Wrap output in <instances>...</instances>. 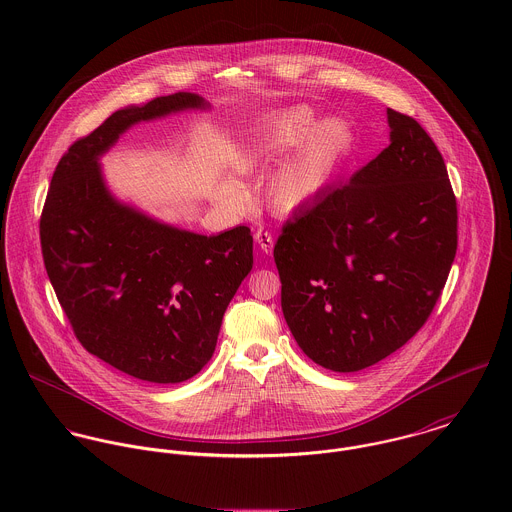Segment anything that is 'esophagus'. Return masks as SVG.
Returning <instances> with one entry per match:
<instances>
[{
	"label": "esophagus",
	"mask_w": 512,
	"mask_h": 512,
	"mask_svg": "<svg viewBox=\"0 0 512 512\" xmlns=\"http://www.w3.org/2000/svg\"><path fill=\"white\" fill-rule=\"evenodd\" d=\"M254 240L258 242V246H260V250H262V252L272 254V250H274V234H272L270 230H266V228H258V230H256V234H254Z\"/></svg>",
	"instance_id": "1"
}]
</instances>
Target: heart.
Returning a JSON list of instances; mask_svg holds the SVG:
<instances>
[{"instance_id":"1","label":"heart","mask_w":512,"mask_h":512,"mask_svg":"<svg viewBox=\"0 0 512 512\" xmlns=\"http://www.w3.org/2000/svg\"><path fill=\"white\" fill-rule=\"evenodd\" d=\"M270 183V205L290 215L315 201L331 183L339 163L353 146V134L341 120H323L305 106H288L268 116L242 147L246 167H268L292 151Z\"/></svg>"}]
</instances>
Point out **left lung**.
<instances>
[{
    "label": "left lung",
    "mask_w": 512,
    "mask_h": 512,
    "mask_svg": "<svg viewBox=\"0 0 512 512\" xmlns=\"http://www.w3.org/2000/svg\"><path fill=\"white\" fill-rule=\"evenodd\" d=\"M386 114L390 146L293 215L274 246L293 339L335 372L363 370L406 345L428 321L457 250V203L438 147L414 118Z\"/></svg>",
    "instance_id": "left-lung-1"
}]
</instances>
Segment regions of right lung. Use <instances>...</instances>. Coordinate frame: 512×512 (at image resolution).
Segmentation results:
<instances>
[{
	"instance_id": "right-lung-1",
	"label": "right lung",
	"mask_w": 512,
	"mask_h": 512,
	"mask_svg": "<svg viewBox=\"0 0 512 512\" xmlns=\"http://www.w3.org/2000/svg\"><path fill=\"white\" fill-rule=\"evenodd\" d=\"M175 92L128 106L61 157L39 222L49 280L80 345L134 378L173 384L215 353L222 315L250 274L252 234H195L120 203L98 163L138 122L205 110Z\"/></svg>"
}]
</instances>
